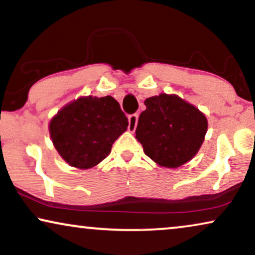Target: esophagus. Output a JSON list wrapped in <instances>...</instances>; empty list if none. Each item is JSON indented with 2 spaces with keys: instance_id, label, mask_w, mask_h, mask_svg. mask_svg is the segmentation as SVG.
Listing matches in <instances>:
<instances>
[{
  "instance_id": "esophagus-1",
  "label": "esophagus",
  "mask_w": 255,
  "mask_h": 255,
  "mask_svg": "<svg viewBox=\"0 0 255 255\" xmlns=\"http://www.w3.org/2000/svg\"><path fill=\"white\" fill-rule=\"evenodd\" d=\"M137 123H138V115L137 114H132L128 116V131L134 132L135 128H137Z\"/></svg>"
}]
</instances>
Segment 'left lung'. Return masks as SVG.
<instances>
[{"label":"left lung","mask_w":255,"mask_h":255,"mask_svg":"<svg viewBox=\"0 0 255 255\" xmlns=\"http://www.w3.org/2000/svg\"><path fill=\"white\" fill-rule=\"evenodd\" d=\"M135 138L158 165L175 168L193 159L203 144L208 121L200 110L176 95L145 100Z\"/></svg>","instance_id":"left-lung-1"}]
</instances>
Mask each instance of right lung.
<instances>
[{
	"mask_svg": "<svg viewBox=\"0 0 255 255\" xmlns=\"http://www.w3.org/2000/svg\"><path fill=\"white\" fill-rule=\"evenodd\" d=\"M128 125V118L114 97H80L53 117L50 134L66 162L87 169L110 154L115 140Z\"/></svg>",
	"mask_w": 255,
	"mask_h": 255,
	"instance_id": "right-lung-1",
	"label": "right lung"
}]
</instances>
